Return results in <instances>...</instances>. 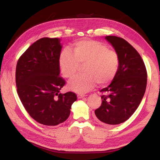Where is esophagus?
Listing matches in <instances>:
<instances>
[{
  "label": "esophagus",
  "instance_id": "esophagus-1",
  "mask_svg": "<svg viewBox=\"0 0 160 160\" xmlns=\"http://www.w3.org/2000/svg\"><path fill=\"white\" fill-rule=\"evenodd\" d=\"M78 99H80V98H82V97H85V94H78Z\"/></svg>",
  "mask_w": 160,
  "mask_h": 160
}]
</instances>
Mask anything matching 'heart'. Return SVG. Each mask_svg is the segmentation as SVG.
<instances>
[{"instance_id":"1","label":"heart","mask_w":160,"mask_h":160,"mask_svg":"<svg viewBox=\"0 0 160 160\" xmlns=\"http://www.w3.org/2000/svg\"><path fill=\"white\" fill-rule=\"evenodd\" d=\"M85 63L84 74L69 81L70 90L78 93L90 90L97 83L104 86L112 82L117 74L119 56L116 51L109 49L107 45L93 40H80L75 42L72 52L64 49L59 56V66L62 75L70 78L76 73L78 64Z\"/></svg>"}]
</instances>
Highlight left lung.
Segmentation results:
<instances>
[{
	"label": "left lung",
	"mask_w": 160,
	"mask_h": 160,
	"mask_svg": "<svg viewBox=\"0 0 160 160\" xmlns=\"http://www.w3.org/2000/svg\"><path fill=\"white\" fill-rule=\"evenodd\" d=\"M119 56L117 74L110 85L100 92L102 104L94 111L97 121L117 125L128 120L138 109L147 86V70L141 56L121 37H105Z\"/></svg>",
	"instance_id": "left-lung-1"
}]
</instances>
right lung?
<instances>
[{
	"mask_svg": "<svg viewBox=\"0 0 160 160\" xmlns=\"http://www.w3.org/2000/svg\"><path fill=\"white\" fill-rule=\"evenodd\" d=\"M57 38H42L19 58L15 72L17 92L25 110L38 123L56 126L68 118L76 94L60 93L66 80L60 76L61 51Z\"/></svg>",
	"mask_w": 160,
	"mask_h": 160,
	"instance_id": "right-lung-1",
	"label": "right lung"
}]
</instances>
